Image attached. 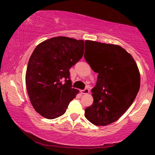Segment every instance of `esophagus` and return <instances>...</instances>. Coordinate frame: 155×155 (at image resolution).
<instances>
[{
    "label": "esophagus",
    "instance_id": "esophagus-1",
    "mask_svg": "<svg viewBox=\"0 0 155 155\" xmlns=\"http://www.w3.org/2000/svg\"><path fill=\"white\" fill-rule=\"evenodd\" d=\"M90 92V90L88 88H85L84 90H81V93L82 94H88Z\"/></svg>",
    "mask_w": 155,
    "mask_h": 155
}]
</instances>
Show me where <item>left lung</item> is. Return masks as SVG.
Masks as SVG:
<instances>
[{
    "label": "left lung",
    "instance_id": "1",
    "mask_svg": "<svg viewBox=\"0 0 155 155\" xmlns=\"http://www.w3.org/2000/svg\"><path fill=\"white\" fill-rule=\"evenodd\" d=\"M90 49L86 61L97 79L92 89L93 104L85 108V117L98 126L120 118L136 98L140 88V73L132 55L119 45L86 41Z\"/></svg>",
    "mask_w": 155,
    "mask_h": 155
}]
</instances>
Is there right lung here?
Returning a JSON list of instances; mask_svg holds the SVG:
<instances>
[{
  "label": "right lung",
  "instance_id": "obj_1",
  "mask_svg": "<svg viewBox=\"0 0 155 155\" xmlns=\"http://www.w3.org/2000/svg\"><path fill=\"white\" fill-rule=\"evenodd\" d=\"M83 40L54 37L39 44L27 67L25 82L30 101L39 114L49 120L65 114L79 93L71 88L69 69L82 58Z\"/></svg>",
  "mask_w": 155,
  "mask_h": 155
}]
</instances>
